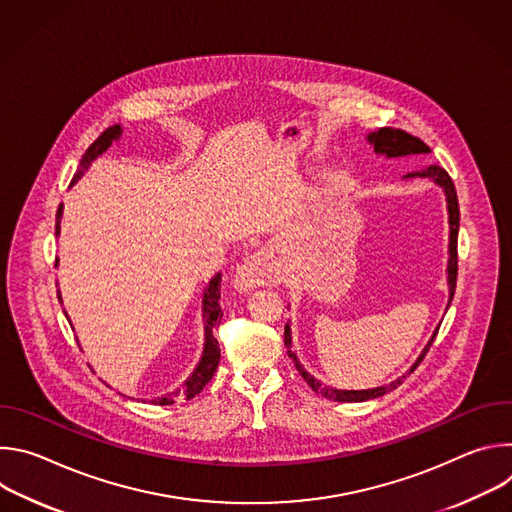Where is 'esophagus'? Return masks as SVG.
Here are the masks:
<instances>
[{"label": "esophagus", "instance_id": "1", "mask_svg": "<svg viewBox=\"0 0 512 512\" xmlns=\"http://www.w3.org/2000/svg\"><path fill=\"white\" fill-rule=\"evenodd\" d=\"M235 283L241 291H249V289H257V287L273 285L275 273H273L267 257L263 253H255L239 267V271L235 275Z\"/></svg>", "mask_w": 512, "mask_h": 512}]
</instances>
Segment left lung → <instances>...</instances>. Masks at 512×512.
Segmentation results:
<instances>
[{"label":"left lung","mask_w":512,"mask_h":512,"mask_svg":"<svg viewBox=\"0 0 512 512\" xmlns=\"http://www.w3.org/2000/svg\"><path fill=\"white\" fill-rule=\"evenodd\" d=\"M369 141L375 145V150H377L379 154H387V156H391V158L409 156V154H427V152H429V148H427V145H425L419 137H415V135H411V133H407V131H401V129L393 131V129L383 127V129L371 133V135H369ZM409 176L431 178V180H435L440 186H444V190H446V196H448V210H450V265H448V281H450V302H452L454 289H456V279H458V227H460V206H458L456 186H454L450 174H448L444 168H440V166H427V168H423L421 172H415V174H409ZM283 336H285V338H283V340H285V346L289 348L287 354H289L291 360H294L298 373H300V375L304 377V381L312 387V391H316L318 395H322V397H326V399L342 401V403H344V401H346V403L369 401V399H377V397H381V395H385V393L397 389V387L401 385V381H403V379H397V381H393V383L387 385V387H377V389H369V391H338V389H330V387L322 385L320 381H316L312 375H308V373L302 369V364L298 362L294 350H291L289 326H285ZM435 336H437V332L433 334V338H431L429 344L425 346V350H423V354L419 356V360L413 364L411 373L419 367V362H421V360L425 358V354L429 352V346L433 344Z\"/></svg>","instance_id":"1"}]
</instances>
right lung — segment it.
Listing matches in <instances>:
<instances>
[{
    "instance_id": "add662e5",
    "label": "right lung",
    "mask_w": 512,
    "mask_h": 512,
    "mask_svg": "<svg viewBox=\"0 0 512 512\" xmlns=\"http://www.w3.org/2000/svg\"><path fill=\"white\" fill-rule=\"evenodd\" d=\"M119 133H121V127L119 125H115V127H107L91 145H89V150L85 152V156H83V160H81V164H79V170H77V174H75V178H72V184H75L81 176H83V172L91 166V162L97 158V156H101L109 145H111V141L115 139V137H119ZM60 214H62V208H58V212H56V221H60ZM60 233V225L56 223V235ZM218 298H221V275H216L212 281H210V285H208V289H206V294H204V324H206V344H204V354H202V360H200V364L196 367V371L192 373V377L184 383V387H182V397L186 399V401H190L192 397H196L206 385H208V381L212 379V375H214V371H216V367H218V360H221V348H218V342H216V338H214V330L218 328V324H221V318H223V310H221V302H218ZM174 395H168V397H162V399H156V401H152V403H158V405H172L174 403Z\"/></svg>"
}]
</instances>
